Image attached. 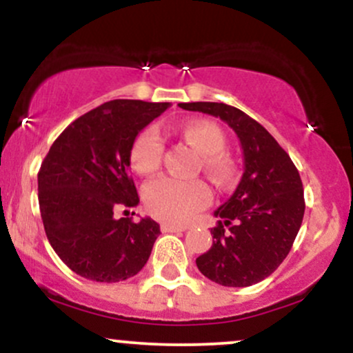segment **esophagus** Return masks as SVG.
Here are the masks:
<instances>
[{"mask_svg": "<svg viewBox=\"0 0 353 353\" xmlns=\"http://www.w3.org/2000/svg\"><path fill=\"white\" fill-rule=\"evenodd\" d=\"M185 229H188L185 225L168 224V222H163V224H161V230H163V232H182V230H185Z\"/></svg>", "mask_w": 353, "mask_h": 353, "instance_id": "esophagus-1", "label": "esophagus"}]
</instances>
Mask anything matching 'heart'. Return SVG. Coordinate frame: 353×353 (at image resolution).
<instances>
[{
  "label": "heart",
  "instance_id": "obj_1",
  "mask_svg": "<svg viewBox=\"0 0 353 353\" xmlns=\"http://www.w3.org/2000/svg\"><path fill=\"white\" fill-rule=\"evenodd\" d=\"M181 134L202 154V169L217 184H229L234 177L232 159L222 149L225 136L217 124L205 119H194L181 128ZM164 156V139L156 128H145L132 141L129 164L139 176H151L161 168ZM144 205L159 221L182 224L212 199L204 181H182L176 177H159L149 182L143 192Z\"/></svg>",
  "mask_w": 353,
  "mask_h": 353
}]
</instances>
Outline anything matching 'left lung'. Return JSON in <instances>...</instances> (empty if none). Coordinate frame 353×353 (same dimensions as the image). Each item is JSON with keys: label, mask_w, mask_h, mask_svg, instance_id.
Wrapping results in <instances>:
<instances>
[{"label": "left lung", "mask_w": 353, "mask_h": 353, "mask_svg": "<svg viewBox=\"0 0 353 353\" xmlns=\"http://www.w3.org/2000/svg\"><path fill=\"white\" fill-rule=\"evenodd\" d=\"M185 111L221 117L236 131L244 174L236 192L216 210L212 247L197 269L225 287H249L282 264L302 225L305 201L297 168L262 124L224 103H181Z\"/></svg>", "instance_id": "1"}]
</instances>
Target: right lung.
Here are the masks:
<instances>
[{
  "label": "right lung",
  "instance_id": "add662e5",
  "mask_svg": "<svg viewBox=\"0 0 353 353\" xmlns=\"http://www.w3.org/2000/svg\"><path fill=\"white\" fill-rule=\"evenodd\" d=\"M171 104L114 99L68 125L38 172L46 237L72 272L96 282H119L139 272L161 234L145 217L116 219L139 202L129 174L132 141Z\"/></svg>",
  "mask_w": 353,
  "mask_h": 353
}]
</instances>
